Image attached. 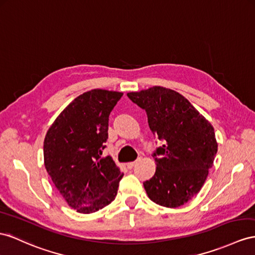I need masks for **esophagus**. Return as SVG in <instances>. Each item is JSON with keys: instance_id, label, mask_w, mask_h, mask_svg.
Wrapping results in <instances>:
<instances>
[{"instance_id": "1", "label": "esophagus", "mask_w": 255, "mask_h": 255, "mask_svg": "<svg viewBox=\"0 0 255 255\" xmlns=\"http://www.w3.org/2000/svg\"><path fill=\"white\" fill-rule=\"evenodd\" d=\"M135 164H136V161H130V162H128V164H127V167L129 169H131Z\"/></svg>"}]
</instances>
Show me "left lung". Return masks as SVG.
<instances>
[{
  "instance_id": "obj_1",
  "label": "left lung",
  "mask_w": 255,
  "mask_h": 255,
  "mask_svg": "<svg viewBox=\"0 0 255 255\" xmlns=\"http://www.w3.org/2000/svg\"><path fill=\"white\" fill-rule=\"evenodd\" d=\"M127 96L145 110L149 129L164 142L153 153L155 174L143 183L147 196L167 208L186 204L204 185L218 152L212 125L174 90L155 86Z\"/></svg>"
}]
</instances>
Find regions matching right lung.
<instances>
[{"mask_svg":"<svg viewBox=\"0 0 255 255\" xmlns=\"http://www.w3.org/2000/svg\"><path fill=\"white\" fill-rule=\"evenodd\" d=\"M122 96L103 89L84 93L62 111L45 136V168L77 212H96L116 197L124 173L112 157L101 155L110 113Z\"/></svg>","mask_w":255,"mask_h":255,"instance_id":"1","label":"right lung"}]
</instances>
